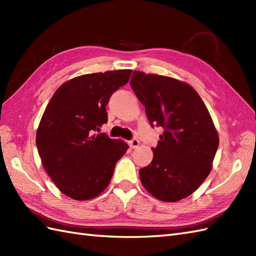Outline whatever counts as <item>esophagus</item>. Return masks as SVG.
<instances>
[{"label":"esophagus","instance_id":"1","mask_svg":"<svg viewBox=\"0 0 256 256\" xmlns=\"http://www.w3.org/2000/svg\"><path fill=\"white\" fill-rule=\"evenodd\" d=\"M128 145L131 146V148H136L138 146L140 145V140H136V138H133L132 140H130L128 142Z\"/></svg>","mask_w":256,"mask_h":256}]
</instances>
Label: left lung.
I'll return each mask as SVG.
<instances>
[{
	"label": "left lung",
	"instance_id": "obj_1",
	"mask_svg": "<svg viewBox=\"0 0 256 256\" xmlns=\"http://www.w3.org/2000/svg\"><path fill=\"white\" fill-rule=\"evenodd\" d=\"M131 86L152 126L164 128L153 160L140 179L156 199L176 202L198 189L211 172L219 135L192 86L166 76L134 72Z\"/></svg>",
	"mask_w": 256,
	"mask_h": 256
}]
</instances>
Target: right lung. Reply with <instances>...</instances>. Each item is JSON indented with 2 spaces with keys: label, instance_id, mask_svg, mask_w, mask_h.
Here are the masks:
<instances>
[{
  "label": "right lung",
  "instance_id": "1",
  "mask_svg": "<svg viewBox=\"0 0 256 256\" xmlns=\"http://www.w3.org/2000/svg\"><path fill=\"white\" fill-rule=\"evenodd\" d=\"M132 70L78 76L54 94L40 118L36 145L42 164L60 192L74 200L96 198L104 190L128 145L106 133L111 94L128 84Z\"/></svg>",
  "mask_w": 256,
  "mask_h": 256
}]
</instances>
